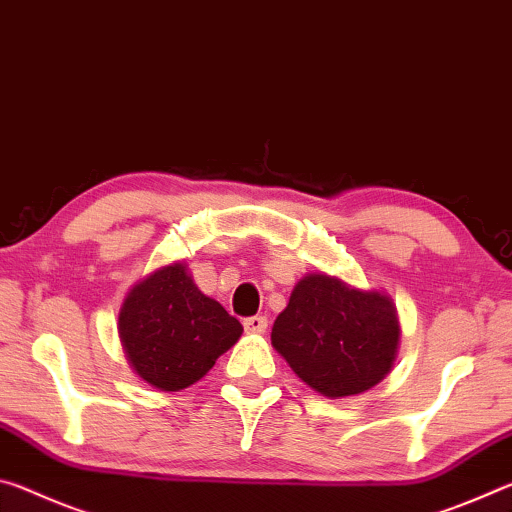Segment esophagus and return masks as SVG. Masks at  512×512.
Instances as JSON below:
<instances>
[{
	"mask_svg": "<svg viewBox=\"0 0 512 512\" xmlns=\"http://www.w3.org/2000/svg\"><path fill=\"white\" fill-rule=\"evenodd\" d=\"M244 327L250 334H264L268 327V318L266 316H250L244 320Z\"/></svg>",
	"mask_w": 512,
	"mask_h": 512,
	"instance_id": "1",
	"label": "esophagus"
}]
</instances>
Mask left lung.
<instances>
[{"label":"left lung","mask_w":512,"mask_h":512,"mask_svg":"<svg viewBox=\"0 0 512 512\" xmlns=\"http://www.w3.org/2000/svg\"><path fill=\"white\" fill-rule=\"evenodd\" d=\"M271 341L307 386L339 400L366 393L391 372L400 320L386 293L309 273L275 318Z\"/></svg>","instance_id":"1"}]
</instances>
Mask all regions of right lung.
<instances>
[{"instance_id":"obj_1","label":"right lung","mask_w":512,"mask_h":512,"mask_svg":"<svg viewBox=\"0 0 512 512\" xmlns=\"http://www.w3.org/2000/svg\"><path fill=\"white\" fill-rule=\"evenodd\" d=\"M241 327L196 287L185 264H169L128 291L119 339L133 370L160 391H183L239 341Z\"/></svg>"}]
</instances>
